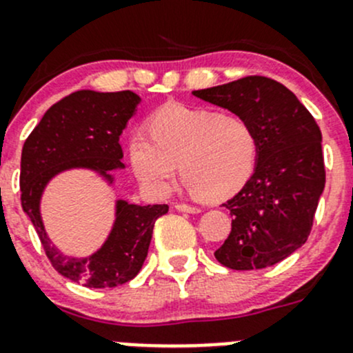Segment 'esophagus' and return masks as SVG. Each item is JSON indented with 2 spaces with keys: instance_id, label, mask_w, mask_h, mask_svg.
<instances>
[{
  "instance_id": "obj_1",
  "label": "esophagus",
  "mask_w": 353,
  "mask_h": 353,
  "mask_svg": "<svg viewBox=\"0 0 353 353\" xmlns=\"http://www.w3.org/2000/svg\"><path fill=\"white\" fill-rule=\"evenodd\" d=\"M176 210H179V212H184V213H199L201 210L198 208V206H193V205H186V203H177L176 206H174Z\"/></svg>"
}]
</instances>
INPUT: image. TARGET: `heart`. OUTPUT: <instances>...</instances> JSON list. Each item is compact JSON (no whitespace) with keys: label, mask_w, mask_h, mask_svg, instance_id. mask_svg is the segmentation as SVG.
<instances>
[{"label":"heart","mask_w":353,"mask_h":353,"mask_svg":"<svg viewBox=\"0 0 353 353\" xmlns=\"http://www.w3.org/2000/svg\"><path fill=\"white\" fill-rule=\"evenodd\" d=\"M148 131L128 141L131 169L154 193H165L181 167L188 188L216 201L232 196L254 170L258 137L244 117L183 104H167L152 114Z\"/></svg>","instance_id":"obj_1"}]
</instances>
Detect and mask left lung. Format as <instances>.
<instances>
[{
	"mask_svg": "<svg viewBox=\"0 0 353 353\" xmlns=\"http://www.w3.org/2000/svg\"><path fill=\"white\" fill-rule=\"evenodd\" d=\"M193 95L244 117L258 137L254 172L223 203L232 230L215 258L230 270L276 265L307 241L325 190L319 126L285 85L266 77H245Z\"/></svg>",
	"mask_w": 353,
	"mask_h": 353,
	"instance_id": "8db88e82",
	"label": "left lung"
}]
</instances>
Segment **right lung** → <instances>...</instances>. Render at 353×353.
<instances>
[{"mask_svg": "<svg viewBox=\"0 0 353 353\" xmlns=\"http://www.w3.org/2000/svg\"><path fill=\"white\" fill-rule=\"evenodd\" d=\"M140 101L131 90L73 92L48 109L23 143L20 163L23 212L56 272L88 288L123 285L140 273L155 220L165 215L169 206H141L117 199L108 239L90 256L78 258L63 254L52 244L42 222L41 199L51 179L71 169L92 170L112 186L114 170L124 169L119 137Z\"/></svg>", "mask_w": 353, "mask_h": 353, "instance_id": "right-lung-1", "label": "right lung"}]
</instances>
